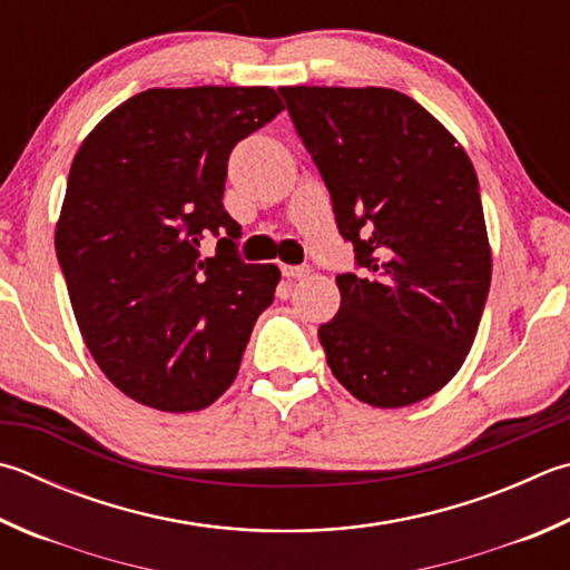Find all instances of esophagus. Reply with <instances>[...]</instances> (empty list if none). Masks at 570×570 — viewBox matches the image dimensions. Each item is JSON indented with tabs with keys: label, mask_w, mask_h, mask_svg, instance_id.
<instances>
[{
	"label": "esophagus",
	"mask_w": 570,
	"mask_h": 570,
	"mask_svg": "<svg viewBox=\"0 0 570 570\" xmlns=\"http://www.w3.org/2000/svg\"><path fill=\"white\" fill-rule=\"evenodd\" d=\"M282 274H284L286 278H304V276L312 274V268H308V266H288V264H282Z\"/></svg>",
	"instance_id": "esophagus-1"
}]
</instances>
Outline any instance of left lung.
I'll return each instance as SVG.
<instances>
[{
	"label": "left lung",
	"mask_w": 570,
	"mask_h": 570,
	"mask_svg": "<svg viewBox=\"0 0 570 570\" xmlns=\"http://www.w3.org/2000/svg\"><path fill=\"white\" fill-rule=\"evenodd\" d=\"M354 244L318 326L331 374L358 401L401 409L456 376L491 286L473 164L419 101L386 87H278Z\"/></svg>",
	"instance_id": "obj_1"
}]
</instances>
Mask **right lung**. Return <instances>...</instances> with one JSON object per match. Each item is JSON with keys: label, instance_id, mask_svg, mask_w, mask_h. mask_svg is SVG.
<instances>
[{"label": "right lung", "instance_id": "add662e5", "mask_svg": "<svg viewBox=\"0 0 570 570\" xmlns=\"http://www.w3.org/2000/svg\"><path fill=\"white\" fill-rule=\"evenodd\" d=\"M284 109L272 87L147 89L81 141L55 232L89 354L129 399L186 413L234 384L282 272L236 256L222 196L236 141ZM206 230L227 236L209 259Z\"/></svg>", "mask_w": 570, "mask_h": 570}]
</instances>
